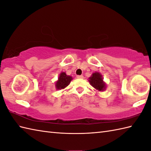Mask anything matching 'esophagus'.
Masks as SVG:
<instances>
[{
  "mask_svg": "<svg viewBox=\"0 0 151 151\" xmlns=\"http://www.w3.org/2000/svg\"><path fill=\"white\" fill-rule=\"evenodd\" d=\"M76 78H79V79H82V78H84V76H82V75H77V76H76Z\"/></svg>",
  "mask_w": 151,
  "mask_h": 151,
  "instance_id": "1",
  "label": "esophagus"
}]
</instances>
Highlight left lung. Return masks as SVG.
<instances>
[{
  "instance_id": "8db88e82",
  "label": "left lung",
  "mask_w": 151,
  "mask_h": 151,
  "mask_svg": "<svg viewBox=\"0 0 151 151\" xmlns=\"http://www.w3.org/2000/svg\"><path fill=\"white\" fill-rule=\"evenodd\" d=\"M90 84L99 91H103L106 88L105 83L103 82L102 75L99 73H93L89 80Z\"/></svg>"
}]
</instances>
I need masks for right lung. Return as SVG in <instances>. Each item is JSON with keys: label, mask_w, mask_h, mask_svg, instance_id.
<instances>
[{"label": "right lung", "mask_w": 151, "mask_h": 151, "mask_svg": "<svg viewBox=\"0 0 151 151\" xmlns=\"http://www.w3.org/2000/svg\"><path fill=\"white\" fill-rule=\"evenodd\" d=\"M72 77L70 76H67L65 73H62L58 78V81L56 83V86L57 89H62L67 87L69 84L72 80Z\"/></svg>", "instance_id": "1"}]
</instances>
